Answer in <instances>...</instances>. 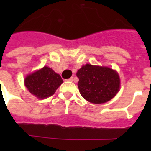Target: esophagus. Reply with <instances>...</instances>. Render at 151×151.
<instances>
[{
  "label": "esophagus",
  "instance_id": "obj_1",
  "mask_svg": "<svg viewBox=\"0 0 151 151\" xmlns=\"http://www.w3.org/2000/svg\"><path fill=\"white\" fill-rule=\"evenodd\" d=\"M74 80H75V78H70V79H68L69 81H74Z\"/></svg>",
  "mask_w": 151,
  "mask_h": 151
}]
</instances>
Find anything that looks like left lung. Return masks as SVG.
Returning a JSON list of instances; mask_svg holds the SVG:
<instances>
[{
  "label": "left lung",
  "mask_w": 151,
  "mask_h": 151,
  "mask_svg": "<svg viewBox=\"0 0 151 151\" xmlns=\"http://www.w3.org/2000/svg\"><path fill=\"white\" fill-rule=\"evenodd\" d=\"M77 77L79 78V92L89 103H106L112 99L120 90L119 74L108 66L87 63L78 70Z\"/></svg>",
  "instance_id": "obj_1"
}]
</instances>
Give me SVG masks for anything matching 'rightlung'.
Listing matches in <instances>:
<instances>
[{"label": "right lung", "instance_id": "right-lung-1", "mask_svg": "<svg viewBox=\"0 0 151 151\" xmlns=\"http://www.w3.org/2000/svg\"><path fill=\"white\" fill-rule=\"evenodd\" d=\"M63 82L59 73L47 66L29 73L24 79L27 90L39 99L52 96Z\"/></svg>", "mask_w": 151, "mask_h": 151}]
</instances>
